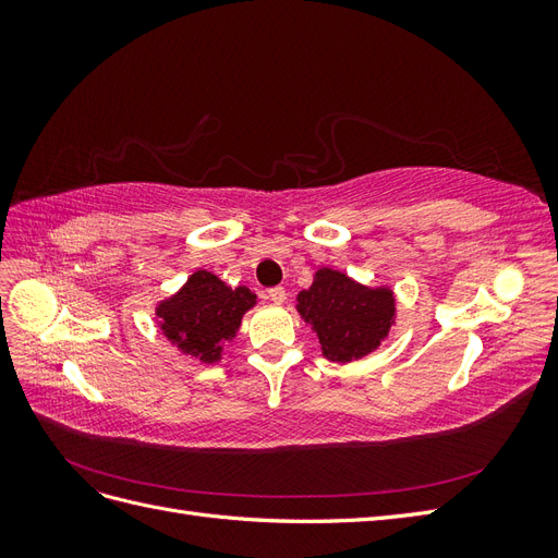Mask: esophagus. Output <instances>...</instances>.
I'll return each mask as SVG.
<instances>
[{
    "instance_id": "esophagus-1",
    "label": "esophagus",
    "mask_w": 558,
    "mask_h": 558,
    "mask_svg": "<svg viewBox=\"0 0 558 558\" xmlns=\"http://www.w3.org/2000/svg\"><path fill=\"white\" fill-rule=\"evenodd\" d=\"M267 298L275 302V305H281V302H286V291L281 289V286H275V289L267 291Z\"/></svg>"
}]
</instances>
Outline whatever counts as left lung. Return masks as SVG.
Returning a JSON list of instances; mask_svg holds the SVG:
<instances>
[{
	"label": "left lung",
	"instance_id": "1",
	"mask_svg": "<svg viewBox=\"0 0 558 558\" xmlns=\"http://www.w3.org/2000/svg\"><path fill=\"white\" fill-rule=\"evenodd\" d=\"M300 316L318 335L328 361L349 363L375 351L396 318V300L388 289H367L330 267L318 269L314 283L298 295Z\"/></svg>",
	"mask_w": 558,
	"mask_h": 558
}]
</instances>
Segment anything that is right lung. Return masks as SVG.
<instances>
[{
    "mask_svg": "<svg viewBox=\"0 0 558 558\" xmlns=\"http://www.w3.org/2000/svg\"><path fill=\"white\" fill-rule=\"evenodd\" d=\"M256 305L246 286L230 289L207 269H197L183 289L156 307L160 330L183 353L202 361H221L223 344L240 330L242 316Z\"/></svg>",
    "mask_w": 558,
    "mask_h": 558,
    "instance_id": "obj_1",
    "label": "right lung"
}]
</instances>
